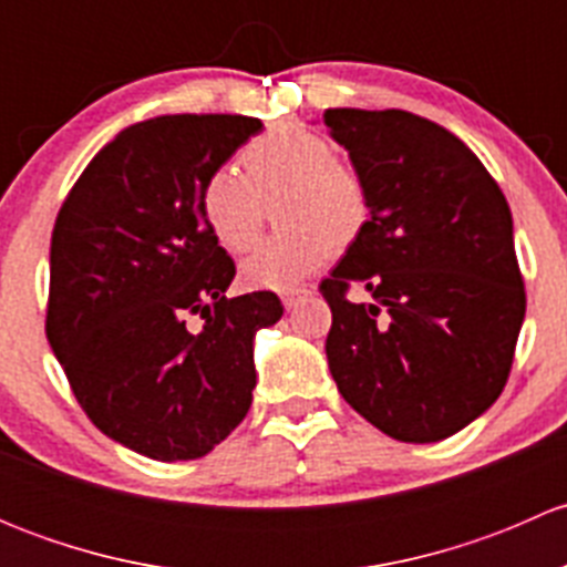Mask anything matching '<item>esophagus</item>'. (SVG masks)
I'll return each mask as SVG.
<instances>
[{"label":"esophagus","mask_w":567,"mask_h":567,"mask_svg":"<svg viewBox=\"0 0 567 567\" xmlns=\"http://www.w3.org/2000/svg\"><path fill=\"white\" fill-rule=\"evenodd\" d=\"M307 296H310V288H307V285H296V288L285 290L282 305L288 307V310H293V307H299V301H305Z\"/></svg>","instance_id":"1"}]
</instances>
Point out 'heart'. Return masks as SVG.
Wrapping results in <instances>:
<instances>
[{"instance_id": "b5f03b06", "label": "heart", "mask_w": 567, "mask_h": 567, "mask_svg": "<svg viewBox=\"0 0 567 567\" xmlns=\"http://www.w3.org/2000/svg\"><path fill=\"white\" fill-rule=\"evenodd\" d=\"M238 162L244 175L230 167L208 175L199 210L221 249L244 251L260 233L266 203L279 194L274 205L279 230L241 262L251 288H293L368 230L373 214L368 181L318 131L279 123L255 136Z\"/></svg>"}]
</instances>
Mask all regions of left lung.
<instances>
[{"label": "left lung", "instance_id": "left-lung-1", "mask_svg": "<svg viewBox=\"0 0 567 567\" xmlns=\"http://www.w3.org/2000/svg\"><path fill=\"white\" fill-rule=\"evenodd\" d=\"M364 175L368 230L320 282L331 307V379L398 442L453 436L507 384L527 312L499 183L442 125L403 109H326ZM362 284L374 299L353 306Z\"/></svg>", "mask_w": 567, "mask_h": 567}]
</instances>
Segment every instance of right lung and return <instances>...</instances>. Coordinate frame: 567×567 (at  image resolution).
Here are the masks:
<instances>
[{
    "instance_id": "obj_1",
    "label": "right lung",
    "mask_w": 567,
    "mask_h": 567,
    "mask_svg": "<svg viewBox=\"0 0 567 567\" xmlns=\"http://www.w3.org/2000/svg\"><path fill=\"white\" fill-rule=\"evenodd\" d=\"M262 123L169 114L120 131L68 192L51 233L45 337L109 439L153 461L208 455L247 416L251 340L271 290L227 299L236 262L199 192Z\"/></svg>"
}]
</instances>
